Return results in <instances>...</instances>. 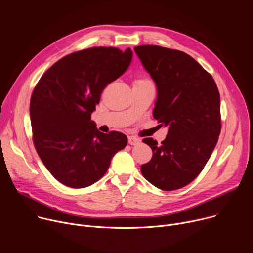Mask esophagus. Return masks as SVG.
Returning <instances> with one entry per match:
<instances>
[{
	"mask_svg": "<svg viewBox=\"0 0 253 253\" xmlns=\"http://www.w3.org/2000/svg\"><path fill=\"white\" fill-rule=\"evenodd\" d=\"M140 142H141V140L137 137H134V136L128 137V143L130 144V145H136V144H139Z\"/></svg>",
	"mask_w": 253,
	"mask_h": 253,
	"instance_id": "1",
	"label": "esophagus"
}]
</instances>
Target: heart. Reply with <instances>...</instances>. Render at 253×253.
<instances>
[{
  "label": "heart",
  "instance_id": "1",
  "mask_svg": "<svg viewBox=\"0 0 253 253\" xmlns=\"http://www.w3.org/2000/svg\"><path fill=\"white\" fill-rule=\"evenodd\" d=\"M151 83L150 80L145 79V78H142V79H136L134 81V85H141V84H149Z\"/></svg>",
  "mask_w": 253,
  "mask_h": 253
}]
</instances>
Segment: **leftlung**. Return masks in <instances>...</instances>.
<instances>
[{
	"label": "left lung",
	"instance_id": "8db88e82",
	"mask_svg": "<svg viewBox=\"0 0 253 253\" xmlns=\"http://www.w3.org/2000/svg\"><path fill=\"white\" fill-rule=\"evenodd\" d=\"M134 50L157 86L153 117L168 127L160 145L152 138L143 139L153 155L141 166L142 175L165 191L182 188L199 175L217 144L221 131L217 85L182 51L156 45Z\"/></svg>",
	"mask_w": 253,
	"mask_h": 253
}]
</instances>
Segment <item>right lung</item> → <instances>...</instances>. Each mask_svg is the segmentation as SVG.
<instances>
[{
  "label": "right lung",
  "instance_id": "add662e5",
  "mask_svg": "<svg viewBox=\"0 0 253 253\" xmlns=\"http://www.w3.org/2000/svg\"><path fill=\"white\" fill-rule=\"evenodd\" d=\"M131 60L130 48L77 51L57 61L35 86L30 101L33 143L60 183L71 188L94 184L127 145L121 132H100L91 113L103 90L124 73Z\"/></svg>",
  "mask_w": 253,
  "mask_h": 253
}]
</instances>
